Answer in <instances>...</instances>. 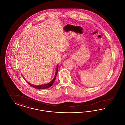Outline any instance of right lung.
I'll list each match as a JSON object with an SVG mask.
<instances>
[{
    "label": "right lung",
    "instance_id": "add662e5",
    "mask_svg": "<svg viewBox=\"0 0 125 125\" xmlns=\"http://www.w3.org/2000/svg\"><path fill=\"white\" fill-rule=\"evenodd\" d=\"M58 72V64H57V66L55 67V68L54 70L53 73L51 77H50L49 79H48L46 81L44 82V83H41V84H38V85H34L31 83H29L27 81H26L28 83V84L30 85L32 87L35 88V89H48L51 87L52 84H53L57 76V74ZM23 76V75H22ZM23 77H24L23 76ZM25 79V78H24Z\"/></svg>",
    "mask_w": 125,
    "mask_h": 125
}]
</instances>
